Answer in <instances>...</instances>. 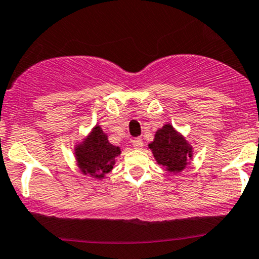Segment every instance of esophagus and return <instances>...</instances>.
<instances>
[{"label": "esophagus", "mask_w": 259, "mask_h": 259, "mask_svg": "<svg viewBox=\"0 0 259 259\" xmlns=\"http://www.w3.org/2000/svg\"><path fill=\"white\" fill-rule=\"evenodd\" d=\"M132 145L136 149H142V147H143V139L139 138V137H138V138H135L132 141Z\"/></svg>", "instance_id": "esophagus-1"}]
</instances>
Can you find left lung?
Segmentation results:
<instances>
[{"label": "left lung", "mask_w": 259, "mask_h": 259, "mask_svg": "<svg viewBox=\"0 0 259 259\" xmlns=\"http://www.w3.org/2000/svg\"><path fill=\"white\" fill-rule=\"evenodd\" d=\"M159 165L168 172L178 173L185 168L193 156V148L182 135L167 123L155 133L154 142L149 144Z\"/></svg>", "instance_id": "1"}]
</instances>
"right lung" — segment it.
Listing matches in <instances>:
<instances>
[{
	"instance_id": "obj_1",
	"label": "right lung",
	"mask_w": 259,
	"mask_h": 259,
	"mask_svg": "<svg viewBox=\"0 0 259 259\" xmlns=\"http://www.w3.org/2000/svg\"><path fill=\"white\" fill-rule=\"evenodd\" d=\"M121 154L118 147L108 141V136L99 126L93 128L91 135L81 144L76 145L75 155L77 165L84 176L104 178L115 165V159Z\"/></svg>"
}]
</instances>
